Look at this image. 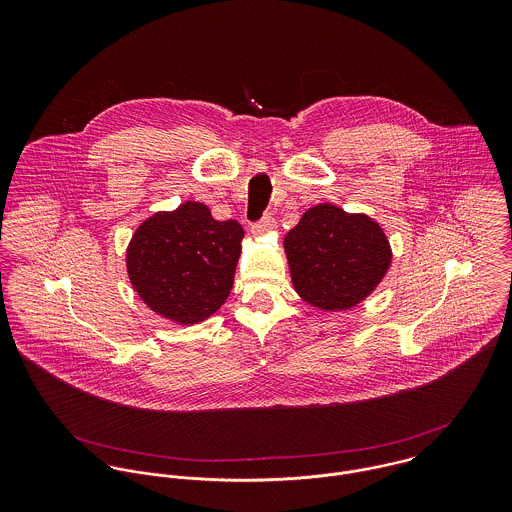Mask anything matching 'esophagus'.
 <instances>
[{"mask_svg": "<svg viewBox=\"0 0 512 512\" xmlns=\"http://www.w3.org/2000/svg\"><path fill=\"white\" fill-rule=\"evenodd\" d=\"M274 226V217L270 215V213H266L262 219L258 220V222H254L252 224V234H256V236H260V234H264L266 230H270Z\"/></svg>", "mask_w": 512, "mask_h": 512, "instance_id": "esophagus-1", "label": "esophagus"}]
</instances>
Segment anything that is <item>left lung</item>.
I'll use <instances>...</instances> for the list:
<instances>
[{"label": "left lung", "mask_w": 512, "mask_h": 512, "mask_svg": "<svg viewBox=\"0 0 512 512\" xmlns=\"http://www.w3.org/2000/svg\"><path fill=\"white\" fill-rule=\"evenodd\" d=\"M284 248L295 292L327 311L361 303L392 260L386 234L374 220L327 203L301 217L286 234Z\"/></svg>", "instance_id": "left-lung-1"}]
</instances>
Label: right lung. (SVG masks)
<instances>
[{
    "mask_svg": "<svg viewBox=\"0 0 512 512\" xmlns=\"http://www.w3.org/2000/svg\"><path fill=\"white\" fill-rule=\"evenodd\" d=\"M242 226L215 220L203 203L140 224L128 246L134 290L165 319L193 325L213 315L232 290Z\"/></svg>",
    "mask_w": 512,
    "mask_h": 512,
    "instance_id": "right-lung-1",
    "label": "right lung"
}]
</instances>
